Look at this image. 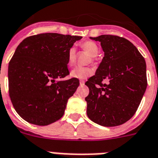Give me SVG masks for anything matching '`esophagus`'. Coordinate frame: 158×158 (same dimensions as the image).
<instances>
[{"mask_svg": "<svg viewBox=\"0 0 158 158\" xmlns=\"http://www.w3.org/2000/svg\"><path fill=\"white\" fill-rule=\"evenodd\" d=\"M84 83H85V82L83 81V80H80V81H79V84H80V86L84 85Z\"/></svg>", "mask_w": 158, "mask_h": 158, "instance_id": "obj_1", "label": "esophagus"}]
</instances>
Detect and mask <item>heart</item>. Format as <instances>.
<instances>
[{
  "instance_id": "b5f03b06",
  "label": "heart",
  "mask_w": 158,
  "mask_h": 158,
  "mask_svg": "<svg viewBox=\"0 0 158 158\" xmlns=\"http://www.w3.org/2000/svg\"><path fill=\"white\" fill-rule=\"evenodd\" d=\"M81 47L84 51L91 55V57H96L99 52V49L98 45L95 42L92 41H87L83 42ZM67 63L69 67H72L75 63V49L74 47H71L67 51ZM92 69L90 67H75L71 72V75L73 78L79 79H87V77L91 76L92 75Z\"/></svg>"
}]
</instances>
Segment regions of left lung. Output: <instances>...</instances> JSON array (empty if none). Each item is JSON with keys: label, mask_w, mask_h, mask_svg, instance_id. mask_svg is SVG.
Here are the masks:
<instances>
[{"label": "left lung", "mask_w": 158, "mask_h": 158, "mask_svg": "<svg viewBox=\"0 0 158 158\" xmlns=\"http://www.w3.org/2000/svg\"><path fill=\"white\" fill-rule=\"evenodd\" d=\"M100 42L104 57L86 82L89 88L87 116L104 127L118 126L130 120L147 87L146 63L136 46L124 38L100 35L90 38ZM104 80L108 84H104Z\"/></svg>", "instance_id": "1"}]
</instances>
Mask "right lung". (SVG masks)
Returning <instances> with one entry per match:
<instances>
[{
    "instance_id": "right-lung-1",
    "label": "right lung",
    "mask_w": 158,
    "mask_h": 158,
    "mask_svg": "<svg viewBox=\"0 0 158 158\" xmlns=\"http://www.w3.org/2000/svg\"><path fill=\"white\" fill-rule=\"evenodd\" d=\"M82 37L46 33L28 37L16 49L9 63V93L22 119L45 126L64 114L78 79L59 80L69 73L67 51Z\"/></svg>"
}]
</instances>
